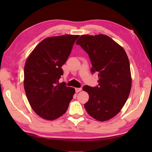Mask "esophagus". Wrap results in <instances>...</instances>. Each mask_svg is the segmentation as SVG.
Listing matches in <instances>:
<instances>
[{
	"instance_id": "obj_1",
	"label": "esophagus",
	"mask_w": 152,
	"mask_h": 152,
	"mask_svg": "<svg viewBox=\"0 0 152 152\" xmlns=\"http://www.w3.org/2000/svg\"><path fill=\"white\" fill-rule=\"evenodd\" d=\"M82 88H76V89H75L76 93H78V92H79V91H82Z\"/></svg>"
}]
</instances>
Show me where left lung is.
<instances>
[{
	"mask_svg": "<svg viewBox=\"0 0 152 152\" xmlns=\"http://www.w3.org/2000/svg\"><path fill=\"white\" fill-rule=\"evenodd\" d=\"M88 54L92 74L97 72L99 85L83 86L89 98L84 104L88 114L98 121L114 117L127 101L131 88L130 64L121 46L104 34L82 35L76 41Z\"/></svg>",
	"mask_w": 152,
	"mask_h": 152,
	"instance_id": "left-lung-1",
	"label": "left lung"
}]
</instances>
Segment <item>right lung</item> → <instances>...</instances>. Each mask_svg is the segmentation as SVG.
I'll list each match as a JSON object with an SVG mask.
<instances>
[{
    "mask_svg": "<svg viewBox=\"0 0 152 152\" xmlns=\"http://www.w3.org/2000/svg\"><path fill=\"white\" fill-rule=\"evenodd\" d=\"M79 35L47 38L37 45L28 56L24 68V88L31 106L48 120L59 118L66 112L75 93L59 80L62 66L69 58Z\"/></svg>",
    "mask_w": 152,
    "mask_h": 152,
    "instance_id": "obj_1",
    "label": "right lung"
}]
</instances>
